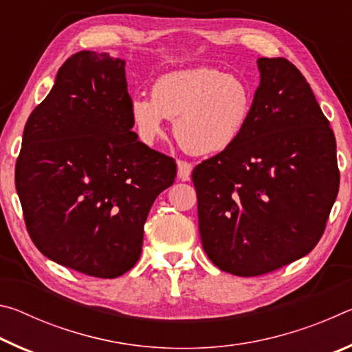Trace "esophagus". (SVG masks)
<instances>
[{
	"label": "esophagus",
	"mask_w": 352,
	"mask_h": 352,
	"mask_svg": "<svg viewBox=\"0 0 352 352\" xmlns=\"http://www.w3.org/2000/svg\"><path fill=\"white\" fill-rule=\"evenodd\" d=\"M177 175L182 182H188L190 178V172H192V164L188 162H177Z\"/></svg>",
	"instance_id": "esophagus-1"
}]
</instances>
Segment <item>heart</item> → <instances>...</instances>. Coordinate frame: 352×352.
<instances>
[{
    "mask_svg": "<svg viewBox=\"0 0 352 352\" xmlns=\"http://www.w3.org/2000/svg\"><path fill=\"white\" fill-rule=\"evenodd\" d=\"M253 111V93L239 76L216 68L172 71L153 82L151 98L136 94L129 115L140 140L153 144L164 118L174 119V136L194 155L222 152L245 132Z\"/></svg>",
    "mask_w": 352,
    "mask_h": 352,
    "instance_id": "b5f03b06",
    "label": "heart"
}]
</instances>
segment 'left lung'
Masks as SVG:
<instances>
[{"instance_id": "obj_1", "label": "left lung", "mask_w": 352, "mask_h": 352, "mask_svg": "<svg viewBox=\"0 0 352 352\" xmlns=\"http://www.w3.org/2000/svg\"><path fill=\"white\" fill-rule=\"evenodd\" d=\"M261 82L245 132L192 170L208 258L258 276L306 256L338 194L336 136L294 63L258 58Z\"/></svg>"}]
</instances>
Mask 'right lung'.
Segmentation results:
<instances>
[{
    "label": "right lung",
    "mask_w": 352,
    "mask_h": 352,
    "mask_svg": "<svg viewBox=\"0 0 352 352\" xmlns=\"http://www.w3.org/2000/svg\"><path fill=\"white\" fill-rule=\"evenodd\" d=\"M126 60L80 51L62 65L23 132L15 186L28 233L47 259L116 278L141 256L155 199L177 164L138 140Z\"/></svg>",
    "instance_id": "right-lung-1"
}]
</instances>
